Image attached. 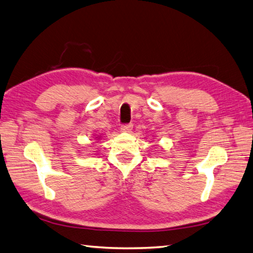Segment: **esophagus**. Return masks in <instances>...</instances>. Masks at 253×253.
I'll list each match as a JSON object with an SVG mask.
<instances>
[{"instance_id":"1","label":"esophagus","mask_w":253,"mask_h":253,"mask_svg":"<svg viewBox=\"0 0 253 253\" xmlns=\"http://www.w3.org/2000/svg\"><path fill=\"white\" fill-rule=\"evenodd\" d=\"M132 127H133L132 125H123V126H121V132H123V133L131 132V131H132Z\"/></svg>"}]
</instances>
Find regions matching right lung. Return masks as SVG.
Here are the masks:
<instances>
[{
	"instance_id": "1",
	"label": "right lung",
	"mask_w": 253,
	"mask_h": 253,
	"mask_svg": "<svg viewBox=\"0 0 253 253\" xmlns=\"http://www.w3.org/2000/svg\"><path fill=\"white\" fill-rule=\"evenodd\" d=\"M98 138H99V137H98Z\"/></svg>"
}]
</instances>
